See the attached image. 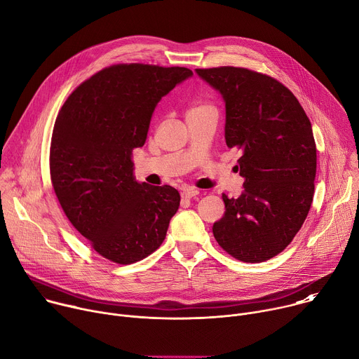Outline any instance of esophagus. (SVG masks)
I'll return each instance as SVG.
<instances>
[{
	"instance_id": "1",
	"label": "esophagus",
	"mask_w": 359,
	"mask_h": 359,
	"mask_svg": "<svg viewBox=\"0 0 359 359\" xmlns=\"http://www.w3.org/2000/svg\"><path fill=\"white\" fill-rule=\"evenodd\" d=\"M198 193H200V191H198V190H196V189H184V190L182 191V198H184V200H190V198L196 197Z\"/></svg>"
}]
</instances>
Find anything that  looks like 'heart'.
<instances>
[{"label":"heart","mask_w":359,"mask_h":359,"mask_svg":"<svg viewBox=\"0 0 359 359\" xmlns=\"http://www.w3.org/2000/svg\"><path fill=\"white\" fill-rule=\"evenodd\" d=\"M206 108H212L210 105H196L194 108H191L190 111H197V109H206ZM213 109V108H212Z\"/></svg>","instance_id":"b5f03b06"}]
</instances>
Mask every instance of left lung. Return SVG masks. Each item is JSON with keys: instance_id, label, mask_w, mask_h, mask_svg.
<instances>
[{"instance_id": "left-lung-1", "label": "left lung", "mask_w": 359, "mask_h": 359, "mask_svg": "<svg viewBox=\"0 0 359 359\" xmlns=\"http://www.w3.org/2000/svg\"><path fill=\"white\" fill-rule=\"evenodd\" d=\"M226 102V143L237 161L244 193H223L224 216L213 224L219 245L244 263L280 254L310 212L317 172L311 122L294 93L270 75L247 68L196 69Z\"/></svg>"}]
</instances>
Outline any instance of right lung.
Segmentation results:
<instances>
[{"label":"right lung","instance_id":"right-lung-1","mask_svg":"<svg viewBox=\"0 0 359 359\" xmlns=\"http://www.w3.org/2000/svg\"><path fill=\"white\" fill-rule=\"evenodd\" d=\"M183 67L116 64L82 82L50 137L49 172L71 224L102 257L132 264L156 251L180 194L133 177L132 151L147 137L162 96L191 76Z\"/></svg>","mask_w":359,"mask_h":359}]
</instances>
